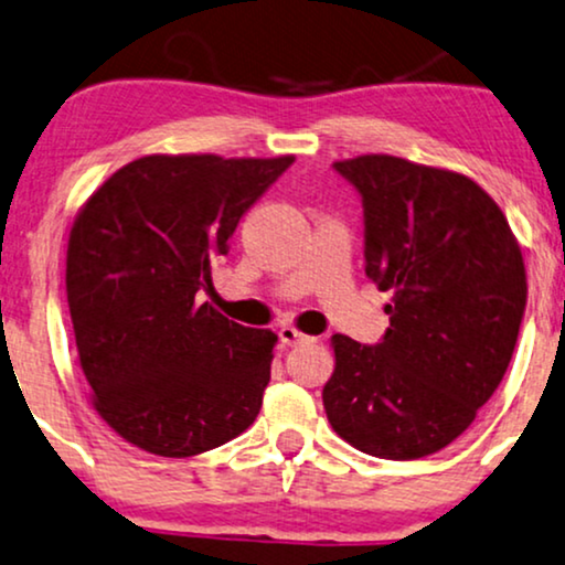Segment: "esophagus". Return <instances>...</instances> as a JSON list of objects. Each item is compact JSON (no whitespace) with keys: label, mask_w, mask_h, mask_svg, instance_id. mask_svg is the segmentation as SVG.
<instances>
[{"label":"esophagus","mask_w":565,"mask_h":565,"mask_svg":"<svg viewBox=\"0 0 565 565\" xmlns=\"http://www.w3.org/2000/svg\"><path fill=\"white\" fill-rule=\"evenodd\" d=\"M278 339H281L284 347H295V344H305V341H312L310 335L299 333L295 326H281V328H278Z\"/></svg>","instance_id":"1"}]
</instances>
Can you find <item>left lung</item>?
<instances>
[{
  "label": "left lung",
  "mask_w": 565,
  "mask_h": 565,
  "mask_svg": "<svg viewBox=\"0 0 565 565\" xmlns=\"http://www.w3.org/2000/svg\"><path fill=\"white\" fill-rule=\"evenodd\" d=\"M362 200L365 274L391 291L377 344L333 335L328 423L377 459L440 451L509 370L526 307L521 249L469 177L396 156L335 161Z\"/></svg>",
  "instance_id": "left-lung-1"
}]
</instances>
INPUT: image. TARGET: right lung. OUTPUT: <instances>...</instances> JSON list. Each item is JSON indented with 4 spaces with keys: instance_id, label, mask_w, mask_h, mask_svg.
Wrapping results in <instances>:
<instances>
[{
    "instance_id": "obj_1",
    "label": "right lung",
    "mask_w": 565,
    "mask_h": 565,
    "mask_svg": "<svg viewBox=\"0 0 565 565\" xmlns=\"http://www.w3.org/2000/svg\"><path fill=\"white\" fill-rule=\"evenodd\" d=\"M291 163L146 156L77 213L67 247L77 354L96 412L142 451H211L258 417L278 335L200 305V291L239 218Z\"/></svg>"
}]
</instances>
